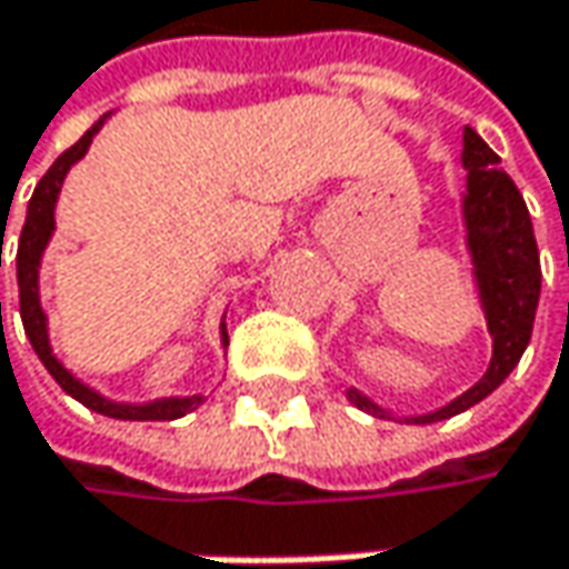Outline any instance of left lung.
I'll use <instances>...</instances> for the list:
<instances>
[{"mask_svg": "<svg viewBox=\"0 0 569 569\" xmlns=\"http://www.w3.org/2000/svg\"><path fill=\"white\" fill-rule=\"evenodd\" d=\"M461 159L468 169V194H465L468 242L477 266L483 310H487V327L493 332V358L487 375L468 393H461L445 410L416 416L412 422H439L448 416H458L473 403H480L487 393H493L526 352L535 327L538 295H541L538 242L519 188L499 169V157L480 140L477 130L465 128ZM349 400L371 416H387L358 390H349Z\"/></svg>", "mask_w": 569, "mask_h": 569, "instance_id": "left-lung-1", "label": "left lung"}]
</instances>
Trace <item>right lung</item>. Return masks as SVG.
I'll list each match as a JSON object with an SVG mask.
<instances>
[{"label": "right lung", "instance_id": "obj_1", "mask_svg": "<svg viewBox=\"0 0 569 569\" xmlns=\"http://www.w3.org/2000/svg\"><path fill=\"white\" fill-rule=\"evenodd\" d=\"M104 124L101 118L99 124L86 130L76 143H72L67 153H60L57 162L43 172V179L34 188L31 201H28V217H24V227H21V240H18V252H14V269H18V307H21V323L24 332L34 346V352L43 361V368L53 375V381L60 383L70 397H76L82 407L101 412V416H111V419H130V422H157V419H179L186 412L198 410L204 397H172V400H157V403H143V407H133V403H111L104 400L101 393L89 390L82 381H76L70 371L53 358L50 352V342H47V317L41 310V298H38V269H41V252L50 233H53V204H57V194L60 186L70 172V166L76 159L86 157L92 137L99 133ZM2 313V300H0ZM223 342H227V327H223Z\"/></svg>", "mask_w": 569, "mask_h": 569}]
</instances>
